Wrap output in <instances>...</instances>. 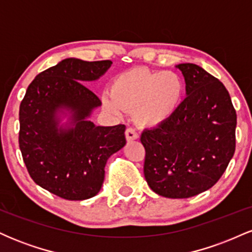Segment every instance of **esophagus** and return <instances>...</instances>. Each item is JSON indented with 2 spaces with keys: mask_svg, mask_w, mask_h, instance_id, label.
Segmentation results:
<instances>
[{
  "mask_svg": "<svg viewBox=\"0 0 252 252\" xmlns=\"http://www.w3.org/2000/svg\"><path fill=\"white\" fill-rule=\"evenodd\" d=\"M126 141H134L138 138V134L136 132L135 129L128 128L126 130Z\"/></svg>",
  "mask_w": 252,
  "mask_h": 252,
  "instance_id": "esophagus-1",
  "label": "esophagus"
}]
</instances>
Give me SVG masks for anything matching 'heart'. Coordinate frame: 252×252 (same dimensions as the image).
<instances>
[{"mask_svg":"<svg viewBox=\"0 0 252 252\" xmlns=\"http://www.w3.org/2000/svg\"><path fill=\"white\" fill-rule=\"evenodd\" d=\"M111 94H103V104L112 114L134 110L141 126H158L178 111L185 94V83L175 72H153L131 68L112 82Z\"/></svg>","mask_w":252,"mask_h":252,"instance_id":"obj_1","label":"heart"}]
</instances>
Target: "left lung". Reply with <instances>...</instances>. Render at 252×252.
<instances>
[{
    "label": "left lung",
    "instance_id": "left-lung-1",
    "mask_svg": "<svg viewBox=\"0 0 252 252\" xmlns=\"http://www.w3.org/2000/svg\"><path fill=\"white\" fill-rule=\"evenodd\" d=\"M187 97L178 111L146 129L143 173L158 195L184 199L205 192L220 179L236 149L237 115L220 80L195 63H179Z\"/></svg>",
    "mask_w": 252,
    "mask_h": 252
}]
</instances>
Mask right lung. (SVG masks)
Listing matches in <instances>:
<instances>
[{"mask_svg": "<svg viewBox=\"0 0 252 252\" xmlns=\"http://www.w3.org/2000/svg\"><path fill=\"white\" fill-rule=\"evenodd\" d=\"M112 62L68 58L39 73L20 104L19 146L36 185L66 200H85L102 189L108 158L126 144V126H94L102 102L83 83L103 76ZM70 114L66 126L60 115Z\"/></svg>", "mask_w": 252, "mask_h": 252, "instance_id": "right-lung-1", "label": "right lung"}]
</instances>
